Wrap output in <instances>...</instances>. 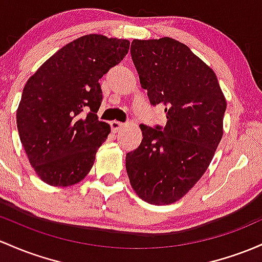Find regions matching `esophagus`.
<instances>
[{
    "label": "esophagus",
    "instance_id": "obj_1",
    "mask_svg": "<svg viewBox=\"0 0 262 262\" xmlns=\"http://www.w3.org/2000/svg\"><path fill=\"white\" fill-rule=\"evenodd\" d=\"M123 126H124V124H123L122 122H118V120H113V122H111V128L114 133L119 132Z\"/></svg>",
    "mask_w": 262,
    "mask_h": 262
}]
</instances>
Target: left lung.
<instances>
[{"mask_svg": "<svg viewBox=\"0 0 262 262\" xmlns=\"http://www.w3.org/2000/svg\"><path fill=\"white\" fill-rule=\"evenodd\" d=\"M130 53L150 103L165 107L166 125H139L143 139L126 154V173L140 199L168 205L210 165L224 134L226 99L215 72L177 39H134Z\"/></svg>", "mask_w": 262, "mask_h": 262, "instance_id": "8db88e82", "label": "left lung"}]
</instances>
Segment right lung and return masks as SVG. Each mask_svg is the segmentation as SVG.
<instances>
[{
    "label": "right lung",
    "mask_w": 262,
    "mask_h": 262,
    "mask_svg": "<svg viewBox=\"0 0 262 262\" xmlns=\"http://www.w3.org/2000/svg\"><path fill=\"white\" fill-rule=\"evenodd\" d=\"M130 42L85 34L58 50L26 83L17 128L42 182L71 186L84 179L111 133L99 122V79L126 56Z\"/></svg>",
    "instance_id": "1"
}]
</instances>
